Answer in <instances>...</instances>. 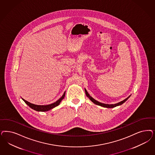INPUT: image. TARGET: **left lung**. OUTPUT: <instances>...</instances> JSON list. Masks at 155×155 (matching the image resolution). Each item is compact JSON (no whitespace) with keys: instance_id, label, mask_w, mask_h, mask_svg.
<instances>
[{"instance_id":"left-lung-1","label":"left lung","mask_w":155,"mask_h":155,"mask_svg":"<svg viewBox=\"0 0 155 155\" xmlns=\"http://www.w3.org/2000/svg\"><path fill=\"white\" fill-rule=\"evenodd\" d=\"M84 90H85V95H87V97L90 99V100H91V101H92L94 104H96V105H100V106H101V107H105V108H114L115 107H117V106H119V105L123 104L124 103H125V101L128 99V98H129L130 96H130H129L127 98H126V99H124V100H123V101H120V102L118 103L114 104H107L101 103H100V102H99V101H96V100L94 99L93 97H92L89 95V94L88 93V92L87 91L86 89H85Z\"/></svg>"}]
</instances>
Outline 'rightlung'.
I'll return each instance as SVG.
<instances>
[{
  "label": "right lung",
  "mask_w": 155,
  "mask_h": 155,
  "mask_svg": "<svg viewBox=\"0 0 155 155\" xmlns=\"http://www.w3.org/2000/svg\"><path fill=\"white\" fill-rule=\"evenodd\" d=\"M65 94V92H64V94L63 95V96L60 97L59 100H57L55 103H54L52 104H48V105H36V104H34L31 103L30 102L26 101V100L22 99V98L21 99H22V100L25 102V104L28 105L31 108L35 110L36 111H39V112H45V111H48L49 110H51V109L55 108L56 107H57L58 105H59V104H60V102L61 101V100L64 98Z\"/></svg>",
  "instance_id": "1"
}]
</instances>
